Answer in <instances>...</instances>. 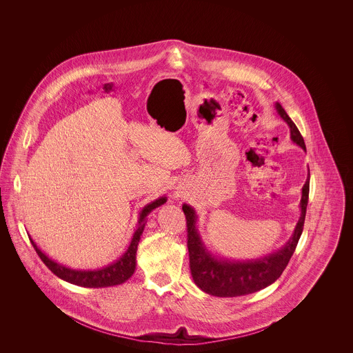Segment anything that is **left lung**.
Segmentation results:
<instances>
[{
  "label": "left lung",
  "mask_w": 353,
  "mask_h": 353,
  "mask_svg": "<svg viewBox=\"0 0 353 353\" xmlns=\"http://www.w3.org/2000/svg\"><path fill=\"white\" fill-rule=\"evenodd\" d=\"M276 111L290 125L291 139L294 143L305 150L303 136L295 123L290 119L285 108L276 103ZM310 194V173L305 184L303 186L302 216L295 228L292 238L285 243V248L279 252H274L265 258L249 261V262H230L221 261L212 256L206 252L202 245L200 235L196 229V216L190 206L184 205L185 219H186V239H188V252H189V268L194 283L205 291L206 294L221 296V298H233L242 296L256 292L265 287L274 283L285 271L292 254L296 249L299 238L302 235L307 203Z\"/></svg>",
  "instance_id": "1"
}]
</instances>
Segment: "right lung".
Instances as JSON below:
<instances>
[{"instance_id": "add662e5", "label": "right lung", "mask_w": 353, "mask_h": 353, "mask_svg": "<svg viewBox=\"0 0 353 353\" xmlns=\"http://www.w3.org/2000/svg\"><path fill=\"white\" fill-rule=\"evenodd\" d=\"M167 201L165 197H161L156 201L147 205L143 212L140 213V219L137 229L134 232V238L131 241V245L128 250L124 252V255L114 263H111L107 268H103L101 270H94V271H81V270H71L55 263L54 261L49 259L43 252H41L33 241L30 239L35 252L41 261L49 268L51 272H54L58 278L66 281L68 283L72 285H81V287H110V285H121L124 283L132 274H134V266H136V250L137 245L140 241V236L143 234L147 217L151 213L152 210L160 205H163Z\"/></svg>"}]
</instances>
